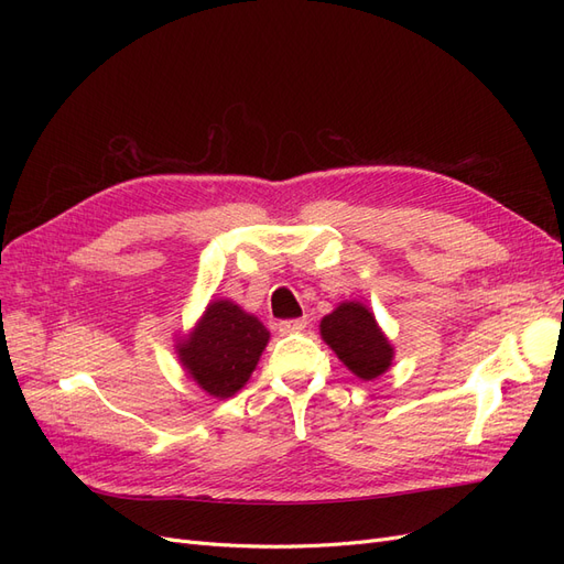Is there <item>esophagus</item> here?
Here are the masks:
<instances>
[{
    "label": "esophagus",
    "mask_w": 564,
    "mask_h": 564,
    "mask_svg": "<svg viewBox=\"0 0 564 564\" xmlns=\"http://www.w3.org/2000/svg\"><path fill=\"white\" fill-rule=\"evenodd\" d=\"M305 322L303 317H299V319H282L280 324H278V329H280V334H296V332H303L305 329Z\"/></svg>",
    "instance_id": "1"
}]
</instances>
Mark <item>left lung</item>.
Here are the masks:
<instances>
[{"label": "left lung", "instance_id": "1", "mask_svg": "<svg viewBox=\"0 0 564 564\" xmlns=\"http://www.w3.org/2000/svg\"><path fill=\"white\" fill-rule=\"evenodd\" d=\"M319 332L355 377L371 381L390 367L392 348L362 303H340L322 319Z\"/></svg>", "mask_w": 564, "mask_h": 564}]
</instances>
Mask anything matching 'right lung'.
<instances>
[{
    "mask_svg": "<svg viewBox=\"0 0 564 564\" xmlns=\"http://www.w3.org/2000/svg\"><path fill=\"white\" fill-rule=\"evenodd\" d=\"M268 329L230 301H214L191 338L178 346L187 373L214 398L240 390L268 344Z\"/></svg>",
    "mask_w": 564,
    "mask_h": 564,
    "instance_id": "1",
    "label": "right lung"
}]
</instances>
